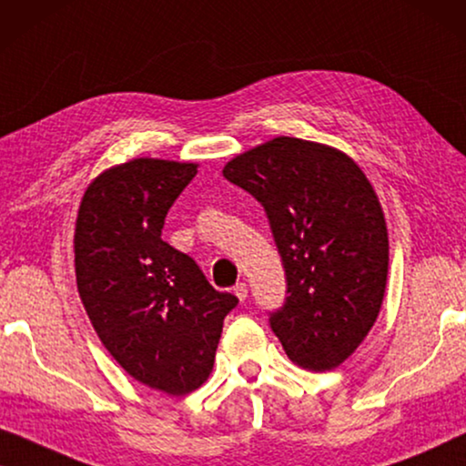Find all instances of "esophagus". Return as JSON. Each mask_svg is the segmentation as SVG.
I'll return each mask as SVG.
<instances>
[{"mask_svg": "<svg viewBox=\"0 0 466 466\" xmlns=\"http://www.w3.org/2000/svg\"><path fill=\"white\" fill-rule=\"evenodd\" d=\"M234 296L238 298L240 301H245L247 299V296H248V287H247V283H238L234 287Z\"/></svg>", "mask_w": 466, "mask_h": 466, "instance_id": "obj_1", "label": "esophagus"}]
</instances>
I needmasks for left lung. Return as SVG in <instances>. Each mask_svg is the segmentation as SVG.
I'll list each match as a JSON object with an SVG mask.
<instances>
[{"label": "left lung", "mask_w": 466, "mask_h": 466, "mask_svg": "<svg viewBox=\"0 0 466 466\" xmlns=\"http://www.w3.org/2000/svg\"><path fill=\"white\" fill-rule=\"evenodd\" d=\"M224 177L261 202L287 298L270 327L293 363L329 371L376 323L389 274L382 207L359 165L323 143L277 137L236 156Z\"/></svg>", "instance_id": "1"}]
</instances>
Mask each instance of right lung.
<instances>
[{
  "label": "right lung",
  "instance_id": "right-lung-1",
  "mask_svg": "<svg viewBox=\"0 0 466 466\" xmlns=\"http://www.w3.org/2000/svg\"><path fill=\"white\" fill-rule=\"evenodd\" d=\"M198 165L135 158L111 167L77 211L76 280L96 336L128 376L187 395L213 371L224 319L238 304L198 264L162 240V228Z\"/></svg>",
  "mask_w": 466,
  "mask_h": 466
}]
</instances>
